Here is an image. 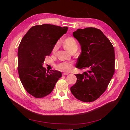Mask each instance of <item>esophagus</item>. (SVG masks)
<instances>
[{"label": "esophagus", "instance_id": "esophagus-1", "mask_svg": "<svg viewBox=\"0 0 130 130\" xmlns=\"http://www.w3.org/2000/svg\"><path fill=\"white\" fill-rule=\"evenodd\" d=\"M69 74V73H63L62 74V75L63 76H64V75H68Z\"/></svg>", "mask_w": 130, "mask_h": 130}]
</instances>
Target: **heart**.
<instances>
[{"mask_svg": "<svg viewBox=\"0 0 130 130\" xmlns=\"http://www.w3.org/2000/svg\"><path fill=\"white\" fill-rule=\"evenodd\" d=\"M63 45L66 49L69 51V52H70V50L74 48H77V45L75 40L72 37L67 38L64 41ZM58 46H59V43H57L55 45V46H54V48L53 49V53H55L56 52L58 48ZM72 65H73V63L72 62H63L60 63L58 64L56 66V68L59 70H62V71L69 72L71 70Z\"/></svg>", "mask_w": 130, "mask_h": 130, "instance_id": "heart-1", "label": "heart"}]
</instances>
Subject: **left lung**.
<instances>
[{"label":"left lung","mask_w":130,"mask_h":130,"mask_svg":"<svg viewBox=\"0 0 130 130\" xmlns=\"http://www.w3.org/2000/svg\"><path fill=\"white\" fill-rule=\"evenodd\" d=\"M73 36L81 48L76 68L88 70L75 75L77 81L70 91L78 100L92 102L105 92L115 73V49L107 37L95 27L77 29Z\"/></svg>","instance_id":"8db88e82"}]
</instances>
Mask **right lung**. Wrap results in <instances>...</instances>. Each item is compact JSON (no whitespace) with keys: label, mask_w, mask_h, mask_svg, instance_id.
I'll list each match as a JSON object with an SVG mask.
<instances>
[{"label":"right lung","mask_w":130,"mask_h":130,"mask_svg":"<svg viewBox=\"0 0 130 130\" xmlns=\"http://www.w3.org/2000/svg\"><path fill=\"white\" fill-rule=\"evenodd\" d=\"M68 27L44 24L32 26L22 39L18 49V72L26 92L35 98L47 96L62 76L60 71L42 66Z\"/></svg>","instance_id":"right-lung-1"}]
</instances>
